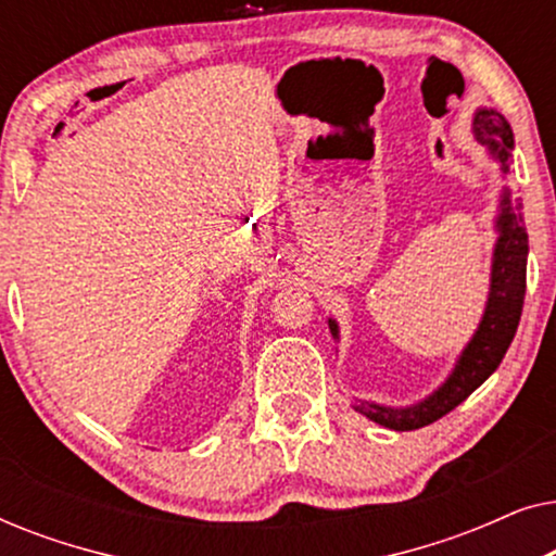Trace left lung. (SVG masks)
<instances>
[{"label":"left lung","mask_w":556,"mask_h":556,"mask_svg":"<svg viewBox=\"0 0 556 556\" xmlns=\"http://www.w3.org/2000/svg\"><path fill=\"white\" fill-rule=\"evenodd\" d=\"M473 134L476 141L496 159L501 174H508L514 151V131L508 121L496 109H478L473 116ZM496 232L498 238L493 245L489 301H485L481 324L460 352L445 382L415 405L387 407L359 400V405H354L356 413L367 415L371 422L384 425L390 430L405 432L425 428V425L440 420L458 407L468 394H473L498 369L506 349L511 346L516 329H519L523 293H527L529 255V235L527 225H523L521 202H511V192L506 187L498 202ZM329 329L331 337L339 339V324L333 318H329Z\"/></svg>","instance_id":"8db88e82"}]
</instances>
